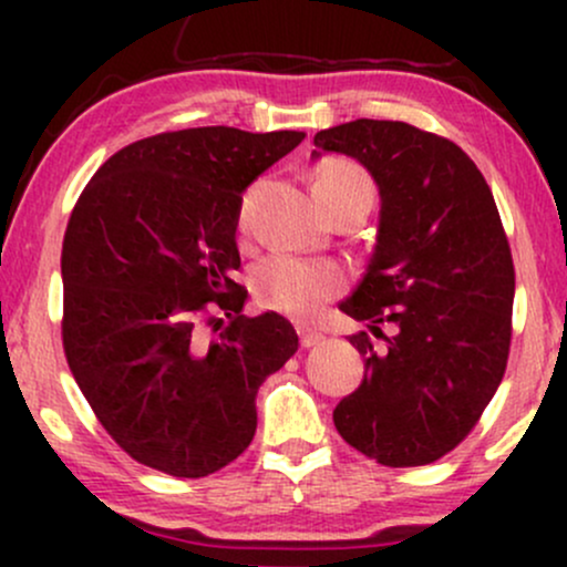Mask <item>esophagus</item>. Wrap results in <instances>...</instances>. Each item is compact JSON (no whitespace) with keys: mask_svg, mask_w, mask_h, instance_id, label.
<instances>
[{"mask_svg":"<svg viewBox=\"0 0 567 567\" xmlns=\"http://www.w3.org/2000/svg\"><path fill=\"white\" fill-rule=\"evenodd\" d=\"M298 336H301V347L303 349L320 347V343L324 341L322 333H317V330H309V328H298Z\"/></svg>","mask_w":567,"mask_h":567,"instance_id":"obj_1","label":"esophagus"}]
</instances>
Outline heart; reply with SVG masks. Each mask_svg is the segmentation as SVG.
Returning <instances> with one entry per match:
<instances>
[{"label":"heart","mask_w":567,"mask_h":567,"mask_svg":"<svg viewBox=\"0 0 567 567\" xmlns=\"http://www.w3.org/2000/svg\"><path fill=\"white\" fill-rule=\"evenodd\" d=\"M258 186H250L243 194L237 207V229L245 231L250 224L252 202ZM315 194L320 205L333 199H360L370 207L375 197V186L370 175L351 159H324L317 171ZM343 288V275L336 266L311 264L292 256H271L258 266L252 275V292L258 306L271 311H282L290 317H315L324 303Z\"/></svg>","instance_id":"heart-1"}]
</instances>
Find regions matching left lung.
<instances>
[{
    "instance_id": "1",
    "label": "left lung",
    "mask_w": 567,
    "mask_h": 567,
    "mask_svg": "<svg viewBox=\"0 0 567 567\" xmlns=\"http://www.w3.org/2000/svg\"><path fill=\"white\" fill-rule=\"evenodd\" d=\"M315 146L360 159L381 192L373 258L341 311L383 343L349 338L365 379L336 429L383 466L432 464L477 426L509 360L514 264L496 199L464 148L408 122L354 120Z\"/></svg>"
}]
</instances>
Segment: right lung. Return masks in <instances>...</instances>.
<instances>
[{
	"label": "right lung",
	"mask_w": 567,
	"mask_h": 567,
	"mask_svg": "<svg viewBox=\"0 0 567 567\" xmlns=\"http://www.w3.org/2000/svg\"><path fill=\"white\" fill-rule=\"evenodd\" d=\"M306 138L188 127L97 167L63 237V351L95 419L143 466L197 480L256 434V394L298 351L285 317H245L243 192ZM224 313L226 326L217 320ZM219 329L207 342L200 324Z\"/></svg>",
	"instance_id": "obj_1"
}]
</instances>
